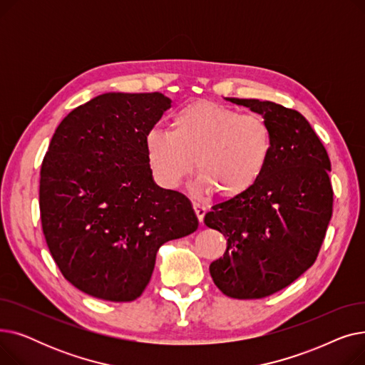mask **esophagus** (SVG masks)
I'll return each mask as SVG.
<instances>
[{"instance_id":"esophagus-1","label":"esophagus","mask_w":365,"mask_h":365,"mask_svg":"<svg viewBox=\"0 0 365 365\" xmlns=\"http://www.w3.org/2000/svg\"><path fill=\"white\" fill-rule=\"evenodd\" d=\"M194 210H195V215H197L200 223H202L204 222V216L207 213V207L200 204V202H194Z\"/></svg>"}]
</instances>
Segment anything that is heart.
I'll return each mask as SVG.
<instances>
[{
  "label": "heart",
  "instance_id": "heart-1",
  "mask_svg": "<svg viewBox=\"0 0 365 365\" xmlns=\"http://www.w3.org/2000/svg\"><path fill=\"white\" fill-rule=\"evenodd\" d=\"M152 178L164 189L179 187L194 170L205 192L225 200L244 195L262 179L274 152V131L260 113H240L200 101L173 113L170 131L145 136Z\"/></svg>",
  "mask_w": 365,
  "mask_h": 365
}]
</instances>
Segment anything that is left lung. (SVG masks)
Segmentation results:
<instances>
[{"instance_id":"left-lung-1","label":"left lung","mask_w":365,"mask_h":365,"mask_svg":"<svg viewBox=\"0 0 365 365\" xmlns=\"http://www.w3.org/2000/svg\"><path fill=\"white\" fill-rule=\"evenodd\" d=\"M262 113L274 152L259 183L212 207L204 223L223 234L226 252L210 264L217 289L234 299H262L315 263L333 215L329 153L294 109L257 99H229Z\"/></svg>"}]
</instances>
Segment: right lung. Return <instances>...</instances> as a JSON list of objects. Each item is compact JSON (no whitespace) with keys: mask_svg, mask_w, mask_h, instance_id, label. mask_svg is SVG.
Instances as JSON below:
<instances>
[{"mask_svg":"<svg viewBox=\"0 0 365 365\" xmlns=\"http://www.w3.org/2000/svg\"><path fill=\"white\" fill-rule=\"evenodd\" d=\"M171 101L105 93L56 128L41 164L40 213L48 250L76 289L109 302L138 299L158 248L197 231L178 190L153 183L145 136Z\"/></svg>","mask_w":365,"mask_h":365,"instance_id":"1","label":"right lung"}]
</instances>
